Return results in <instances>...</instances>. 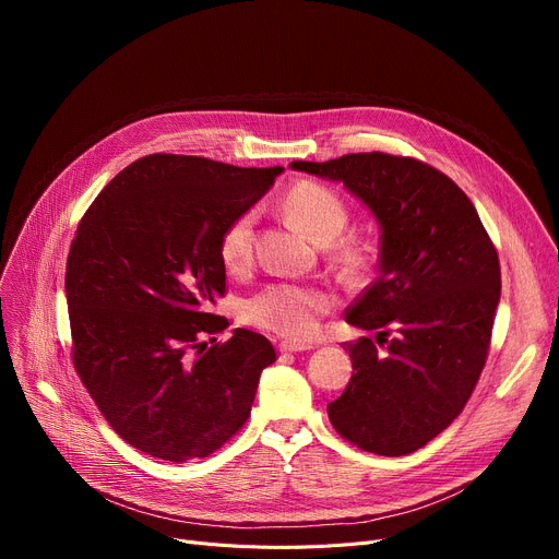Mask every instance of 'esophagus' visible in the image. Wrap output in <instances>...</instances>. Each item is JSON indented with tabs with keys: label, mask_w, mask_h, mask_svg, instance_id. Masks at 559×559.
Masks as SVG:
<instances>
[{
	"label": "esophagus",
	"mask_w": 559,
	"mask_h": 559,
	"mask_svg": "<svg viewBox=\"0 0 559 559\" xmlns=\"http://www.w3.org/2000/svg\"><path fill=\"white\" fill-rule=\"evenodd\" d=\"M278 348L285 350V354H299V350H310L314 346L312 344H301V342H281Z\"/></svg>",
	"instance_id": "obj_1"
}]
</instances>
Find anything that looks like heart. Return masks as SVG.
Masks as SVG:
<instances>
[{
    "instance_id": "b5f03b06",
    "label": "heart",
    "mask_w": 559,
    "mask_h": 559,
    "mask_svg": "<svg viewBox=\"0 0 559 559\" xmlns=\"http://www.w3.org/2000/svg\"><path fill=\"white\" fill-rule=\"evenodd\" d=\"M285 209L308 235L319 242H329L342 233L348 222L344 201L326 186L301 181L285 194ZM253 251V213L235 217L219 238V258L228 270H240L251 260ZM340 255L348 262H358L362 251L358 247H342ZM331 308L324 292L299 283H274L264 287L245 306V317L253 326L278 333L289 340H308L317 333L319 317Z\"/></svg>"
}]
</instances>
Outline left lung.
<instances>
[{
  "instance_id": "obj_1",
  "label": "left lung",
  "mask_w": 559,
  "mask_h": 559,
  "mask_svg": "<svg viewBox=\"0 0 559 559\" xmlns=\"http://www.w3.org/2000/svg\"><path fill=\"white\" fill-rule=\"evenodd\" d=\"M289 167L344 183L380 224L378 276L346 321L378 331L385 350L369 337L346 344L354 376L329 419L362 451L413 453L453 424L478 383L501 301L498 253L474 203L421 160L371 152Z\"/></svg>"
}]
</instances>
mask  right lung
<instances>
[{
	"label": "right lung",
	"mask_w": 559,
	"mask_h": 559,
	"mask_svg": "<svg viewBox=\"0 0 559 559\" xmlns=\"http://www.w3.org/2000/svg\"><path fill=\"white\" fill-rule=\"evenodd\" d=\"M283 167L152 154L131 163L79 222L66 297L72 360L110 428L138 451L186 462L238 432L272 342L213 312L226 289L222 230Z\"/></svg>",
	"instance_id": "obj_1"
}]
</instances>
